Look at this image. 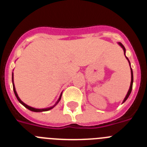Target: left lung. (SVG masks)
I'll use <instances>...</instances> for the list:
<instances>
[{
  "instance_id": "obj_1",
  "label": "left lung",
  "mask_w": 147,
  "mask_h": 147,
  "mask_svg": "<svg viewBox=\"0 0 147 147\" xmlns=\"http://www.w3.org/2000/svg\"><path fill=\"white\" fill-rule=\"evenodd\" d=\"M119 45H120L122 49H123V50H124V55H125V51H126L125 48H124V45H122V44L121 43V42H119ZM125 57H126V56H125ZM126 58H127V60H128V62H129V65H130V62H129V59H128V58H127V57H126ZM132 83H133V74H132V68H131V83H130V87H129V90H128V93H127V96H126V97H125V98H124V101H123V103H124V102H125L126 100H127V98H128L129 96V95H130L131 91H132Z\"/></svg>"
}]
</instances>
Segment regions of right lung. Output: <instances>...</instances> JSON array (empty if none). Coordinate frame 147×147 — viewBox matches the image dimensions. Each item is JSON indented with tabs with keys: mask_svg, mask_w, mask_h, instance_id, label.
Listing matches in <instances>:
<instances>
[{
	"mask_svg": "<svg viewBox=\"0 0 147 147\" xmlns=\"http://www.w3.org/2000/svg\"><path fill=\"white\" fill-rule=\"evenodd\" d=\"M12 84H13V90H14V93H15V96H16L17 99H18V101H19V102H20V104H22V105H23V106H24V107H26L27 109H28V110H31V111H33V112H43V111H48V110H51V109H52L53 107H55V105H57V103H58V102H59V101H60V99H61V97H62V93H61L60 96H59V99H58V101H57V103H56L55 105H54V106H52V107H48V108H45V109H36V108H34V107H30V106H28V105H26L25 103H23V102H22L21 100H20V98H19V96H18V93H17L16 90H15V85H14V82H13V73H12Z\"/></svg>",
	"mask_w": 147,
	"mask_h": 147,
	"instance_id": "1",
	"label": "right lung"
}]
</instances>
